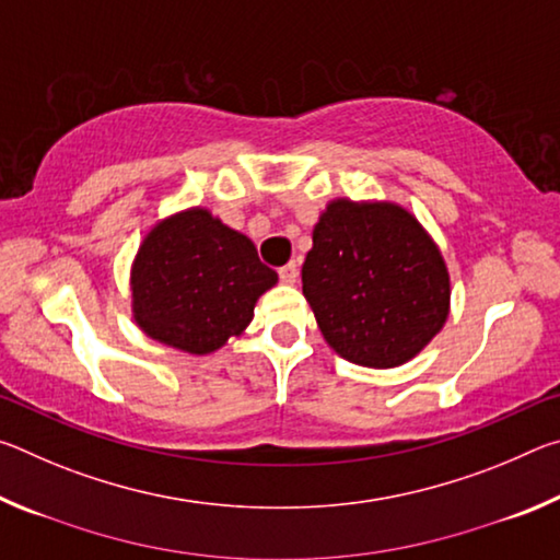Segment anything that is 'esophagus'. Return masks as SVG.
<instances>
[{"label": "esophagus", "instance_id": "obj_1", "mask_svg": "<svg viewBox=\"0 0 560 560\" xmlns=\"http://www.w3.org/2000/svg\"><path fill=\"white\" fill-rule=\"evenodd\" d=\"M279 277H281L283 283H296V279H299V264L296 261H289L287 267L279 269Z\"/></svg>", "mask_w": 560, "mask_h": 560}]
</instances>
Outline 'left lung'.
Wrapping results in <instances>:
<instances>
[{
  "label": "left lung",
  "instance_id": "8db88e82",
  "mask_svg": "<svg viewBox=\"0 0 560 560\" xmlns=\"http://www.w3.org/2000/svg\"><path fill=\"white\" fill-rule=\"evenodd\" d=\"M326 343L363 368H397L440 334L452 283L438 242L397 202L330 200L301 269Z\"/></svg>",
  "mask_w": 560,
  "mask_h": 560
}]
</instances>
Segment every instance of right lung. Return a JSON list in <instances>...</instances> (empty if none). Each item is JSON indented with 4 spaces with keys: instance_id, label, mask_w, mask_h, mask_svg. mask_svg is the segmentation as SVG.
I'll return each instance as SVG.
<instances>
[{
    "instance_id": "obj_1",
    "label": "right lung",
    "mask_w": 560,
    "mask_h": 560,
    "mask_svg": "<svg viewBox=\"0 0 560 560\" xmlns=\"http://www.w3.org/2000/svg\"><path fill=\"white\" fill-rule=\"evenodd\" d=\"M277 271L259 261L249 236L207 207L155 222L130 267V308L148 338L189 355H210L240 338Z\"/></svg>"
}]
</instances>
